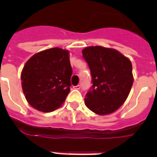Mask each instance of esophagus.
<instances>
[{
  "label": "esophagus",
  "instance_id": "obj_1",
  "mask_svg": "<svg viewBox=\"0 0 157 157\" xmlns=\"http://www.w3.org/2000/svg\"><path fill=\"white\" fill-rule=\"evenodd\" d=\"M73 89H75V90H80V89H81V86H80V85H77V86H73Z\"/></svg>",
  "mask_w": 157,
  "mask_h": 157
}]
</instances>
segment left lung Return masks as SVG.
Instances as JSON below:
<instances>
[{
  "label": "left lung",
  "instance_id": "1",
  "mask_svg": "<svg viewBox=\"0 0 157 157\" xmlns=\"http://www.w3.org/2000/svg\"><path fill=\"white\" fill-rule=\"evenodd\" d=\"M92 77L85 98L86 107L96 114L117 111L126 100L133 85L132 64L117 50L90 46L82 50Z\"/></svg>",
  "mask_w": 157,
  "mask_h": 157
}]
</instances>
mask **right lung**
Here are the masks:
<instances>
[{"mask_svg":"<svg viewBox=\"0 0 157 157\" xmlns=\"http://www.w3.org/2000/svg\"><path fill=\"white\" fill-rule=\"evenodd\" d=\"M71 74L67 50L55 47L34 54L21 74L28 103L43 112L59 108L70 91Z\"/></svg>","mask_w":157,"mask_h":157,"instance_id":"right-lung-1","label":"right lung"}]
</instances>
